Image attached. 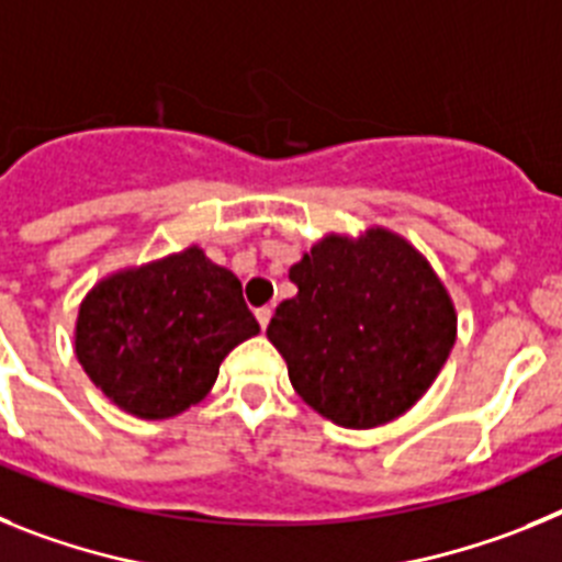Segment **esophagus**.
Wrapping results in <instances>:
<instances>
[{"label":"esophagus","instance_id":"34e87169","mask_svg":"<svg viewBox=\"0 0 562 562\" xmlns=\"http://www.w3.org/2000/svg\"><path fill=\"white\" fill-rule=\"evenodd\" d=\"M271 316H274V311H271V305H262V308H257V322H260V328L266 330L268 322H271Z\"/></svg>","mask_w":562,"mask_h":562}]
</instances>
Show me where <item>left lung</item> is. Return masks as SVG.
Returning a JSON list of instances; mask_svg holds the SVG:
<instances>
[{"mask_svg": "<svg viewBox=\"0 0 562 562\" xmlns=\"http://www.w3.org/2000/svg\"><path fill=\"white\" fill-rule=\"evenodd\" d=\"M288 277L296 296L277 305L266 334L319 416L348 429L379 427L436 382L456 345V305L402 234H325Z\"/></svg>", "mask_w": 562, "mask_h": 562, "instance_id": "obj_1", "label": "left lung"}]
</instances>
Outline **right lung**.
<instances>
[{"mask_svg": "<svg viewBox=\"0 0 562 562\" xmlns=\"http://www.w3.org/2000/svg\"><path fill=\"white\" fill-rule=\"evenodd\" d=\"M257 334L240 280L189 246L92 288L78 308L76 356L112 404L160 422L203 402L223 359Z\"/></svg>", "mask_w": 562, "mask_h": 562, "instance_id": "obj_1", "label": "right lung"}]
</instances>
